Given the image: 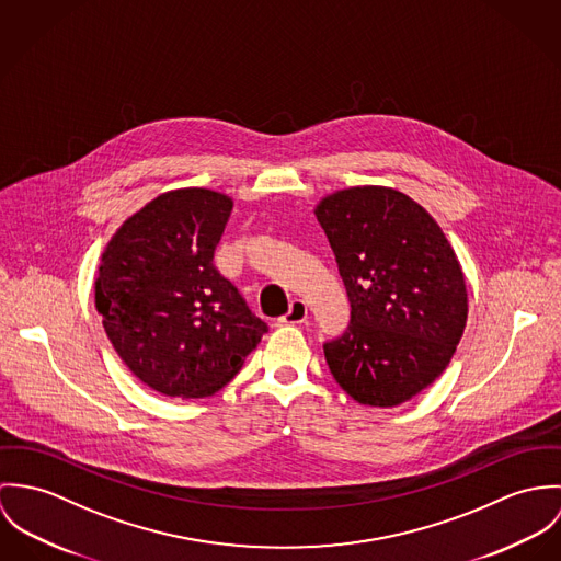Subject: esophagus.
<instances>
[{
    "label": "esophagus",
    "instance_id": "1",
    "mask_svg": "<svg viewBox=\"0 0 561 561\" xmlns=\"http://www.w3.org/2000/svg\"><path fill=\"white\" fill-rule=\"evenodd\" d=\"M306 320H308V306H306V301H301V299H295V301L290 304L288 313L279 318V322H284V324H301V322H306Z\"/></svg>",
    "mask_w": 561,
    "mask_h": 561
}]
</instances>
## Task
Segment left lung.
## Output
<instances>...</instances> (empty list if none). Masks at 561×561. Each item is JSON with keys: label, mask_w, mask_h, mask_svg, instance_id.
<instances>
[{"label": "left lung", "mask_w": 561, "mask_h": 561, "mask_svg": "<svg viewBox=\"0 0 561 561\" xmlns=\"http://www.w3.org/2000/svg\"><path fill=\"white\" fill-rule=\"evenodd\" d=\"M313 215L351 301L348 329L324 344L329 370L359 404L398 407L456 353L469 311L460 262L435 219L396 188H342Z\"/></svg>", "instance_id": "1"}]
</instances>
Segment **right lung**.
I'll return each instance as SVG.
<instances>
[{"label":"right lung","instance_id":"right-lung-1","mask_svg":"<svg viewBox=\"0 0 561 561\" xmlns=\"http://www.w3.org/2000/svg\"><path fill=\"white\" fill-rule=\"evenodd\" d=\"M232 197L161 193L116 230L101 255L94 304L126 368L170 398H208L266 333L213 264Z\"/></svg>","mask_w":561,"mask_h":561}]
</instances>
